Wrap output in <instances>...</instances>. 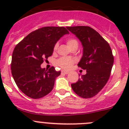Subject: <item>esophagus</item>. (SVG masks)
Listing matches in <instances>:
<instances>
[{
	"mask_svg": "<svg viewBox=\"0 0 129 129\" xmlns=\"http://www.w3.org/2000/svg\"><path fill=\"white\" fill-rule=\"evenodd\" d=\"M62 74H68L69 72L68 71H62Z\"/></svg>",
	"mask_w": 129,
	"mask_h": 129,
	"instance_id": "1",
	"label": "esophagus"
}]
</instances>
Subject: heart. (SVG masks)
<instances>
[{
    "instance_id": "obj_1",
    "label": "heart",
    "mask_w": 129,
    "mask_h": 129,
    "mask_svg": "<svg viewBox=\"0 0 129 129\" xmlns=\"http://www.w3.org/2000/svg\"><path fill=\"white\" fill-rule=\"evenodd\" d=\"M67 44L71 49H72L74 47H78V45H79L77 40L73 38H70L67 39ZM57 48H58V44L57 43L54 46V51L57 50ZM75 62V59H74V58L69 57H62L57 60V65L63 69L68 70L72 67V65Z\"/></svg>"
}]
</instances>
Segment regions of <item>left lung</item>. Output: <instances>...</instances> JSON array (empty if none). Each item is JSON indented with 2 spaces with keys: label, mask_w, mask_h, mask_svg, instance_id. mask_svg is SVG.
<instances>
[{
  "label": "left lung",
  "mask_w": 129,
  "mask_h": 129,
  "mask_svg": "<svg viewBox=\"0 0 129 129\" xmlns=\"http://www.w3.org/2000/svg\"><path fill=\"white\" fill-rule=\"evenodd\" d=\"M81 42L83 55L78 66L86 70L76 83L71 84L74 92L82 98L96 95L107 82L114 63L109 43L89 26L67 27Z\"/></svg>",
  "instance_id": "obj_1"
}]
</instances>
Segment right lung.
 <instances>
[{
  "label": "right lung",
  "instance_id": "obj_1",
  "mask_svg": "<svg viewBox=\"0 0 129 129\" xmlns=\"http://www.w3.org/2000/svg\"><path fill=\"white\" fill-rule=\"evenodd\" d=\"M69 34L63 27H44L33 31L14 48L11 62L13 78L19 89L37 99L50 93L60 71L54 67L45 70L40 65L52 55L55 44Z\"/></svg>",
  "mask_w": 129,
  "mask_h": 129
}]
</instances>
